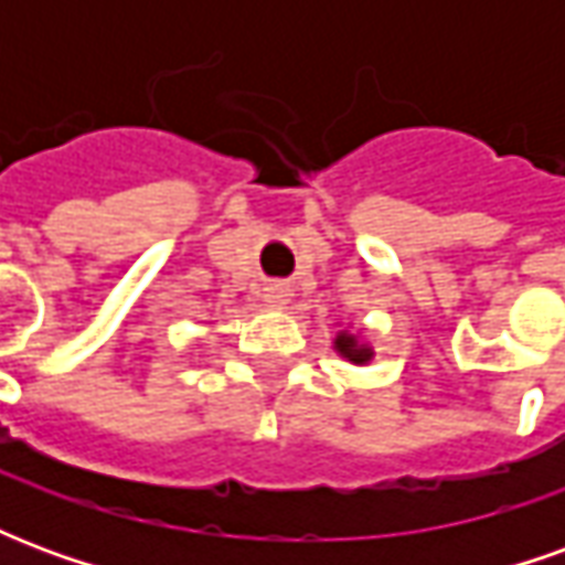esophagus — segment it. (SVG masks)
<instances>
[{"instance_id": "34e87169", "label": "esophagus", "mask_w": 565, "mask_h": 565, "mask_svg": "<svg viewBox=\"0 0 565 565\" xmlns=\"http://www.w3.org/2000/svg\"><path fill=\"white\" fill-rule=\"evenodd\" d=\"M290 284H284V281H275V284H266L263 287V299L269 302V306H287L290 302Z\"/></svg>"}]
</instances>
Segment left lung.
<instances>
[{
  "label": "left lung",
  "instance_id": "left-lung-1",
  "mask_svg": "<svg viewBox=\"0 0 565 565\" xmlns=\"http://www.w3.org/2000/svg\"><path fill=\"white\" fill-rule=\"evenodd\" d=\"M332 348H335V354L344 356V360H348V363H354V366H366V363H372V356H375L372 344L360 342V335L351 330L335 332Z\"/></svg>",
  "mask_w": 565,
  "mask_h": 565
}]
</instances>
